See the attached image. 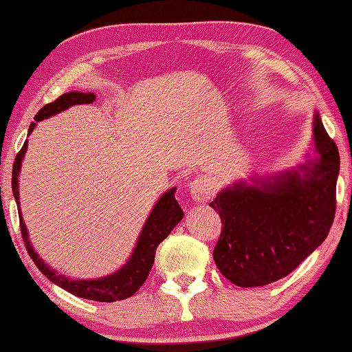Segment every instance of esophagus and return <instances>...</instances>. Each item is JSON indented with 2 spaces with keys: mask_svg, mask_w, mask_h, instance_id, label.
<instances>
[{
  "mask_svg": "<svg viewBox=\"0 0 352 352\" xmlns=\"http://www.w3.org/2000/svg\"><path fill=\"white\" fill-rule=\"evenodd\" d=\"M190 195L193 200L206 201L214 195V185L211 184L208 177H198L190 182Z\"/></svg>",
  "mask_w": 352,
  "mask_h": 352,
  "instance_id": "obj_1",
  "label": "esophagus"
}]
</instances>
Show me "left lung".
Masks as SVG:
<instances>
[{"label":"left lung","instance_id":"1","mask_svg":"<svg viewBox=\"0 0 352 352\" xmlns=\"http://www.w3.org/2000/svg\"><path fill=\"white\" fill-rule=\"evenodd\" d=\"M315 164L261 187L236 184L210 203L221 217L214 264L238 287H261L287 277L323 243L336 213L340 152L320 114L313 121Z\"/></svg>","mask_w":352,"mask_h":352}]
</instances>
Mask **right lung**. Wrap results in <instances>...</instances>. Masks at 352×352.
<instances>
[{
    "mask_svg": "<svg viewBox=\"0 0 352 352\" xmlns=\"http://www.w3.org/2000/svg\"><path fill=\"white\" fill-rule=\"evenodd\" d=\"M93 101H95V95H93V93H63L62 96H58L57 100L52 101V103L41 108L34 120H36V122H39L42 120H45V118L54 116V114L63 111V109H67L69 107H74V104H87L93 103ZM36 122H32V124L29 126V134H31L32 129L36 128ZM26 149L28 141L24 142L23 147H21L18 155H16L14 165H12L11 187L12 195H14V200L18 205V175ZM182 218H184V210L180 208L179 201L175 200V188H172L168 190V192H165L162 197L159 198V201L155 203V206L152 208V213L149 214V218H147L146 224H144L141 236H139L138 244H135L133 256H131V259L126 262L118 272L108 275V277L96 278V280H74V278L65 277V275L58 274L57 270L49 267V265L37 256V252L32 249L31 241H29L26 224H24V219L21 217L19 210L21 234H23V241L28 249V254L31 256L34 264L37 265V269H39L50 282H54L55 285L60 287V289L70 292L75 297L95 300V302H116V300L133 297L135 292L141 289L142 283L146 282L147 275L151 272L157 245L170 234V231L179 224Z\"/></svg>",
    "mask_w": 352,
    "mask_h": 352,
    "instance_id": "obj_1",
    "label": "right lung"
}]
</instances>
